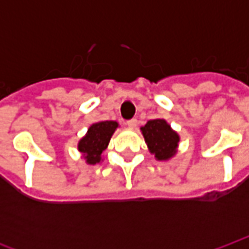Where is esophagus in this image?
I'll use <instances>...</instances> for the list:
<instances>
[{"mask_svg": "<svg viewBox=\"0 0 249 249\" xmlns=\"http://www.w3.org/2000/svg\"><path fill=\"white\" fill-rule=\"evenodd\" d=\"M126 125L129 126L130 129H133V128H136V126H137V120L136 119L128 120V121H126Z\"/></svg>", "mask_w": 249, "mask_h": 249, "instance_id": "obj_1", "label": "esophagus"}]
</instances>
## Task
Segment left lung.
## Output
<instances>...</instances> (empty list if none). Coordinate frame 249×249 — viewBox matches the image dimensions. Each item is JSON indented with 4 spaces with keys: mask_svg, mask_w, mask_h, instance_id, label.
I'll list each match as a JSON object with an SVG mask.
<instances>
[{
    "mask_svg": "<svg viewBox=\"0 0 249 249\" xmlns=\"http://www.w3.org/2000/svg\"><path fill=\"white\" fill-rule=\"evenodd\" d=\"M141 132L148 149L155 155L156 160H169L176 155L180 137L165 120H149L144 126H141Z\"/></svg>",
    "mask_w": 249,
    "mask_h": 249,
    "instance_id": "obj_1",
    "label": "left lung"
}]
</instances>
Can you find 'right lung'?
Instances as JSON below:
<instances>
[{
	"label": "right lung",
	"mask_w": 249,
	"mask_h": 249,
	"mask_svg": "<svg viewBox=\"0 0 249 249\" xmlns=\"http://www.w3.org/2000/svg\"><path fill=\"white\" fill-rule=\"evenodd\" d=\"M116 121H100L89 126L87 135L78 141V151L81 152L88 164H98L103 152L108 148L110 137L117 129Z\"/></svg>",
	"instance_id": "1"
}]
</instances>
